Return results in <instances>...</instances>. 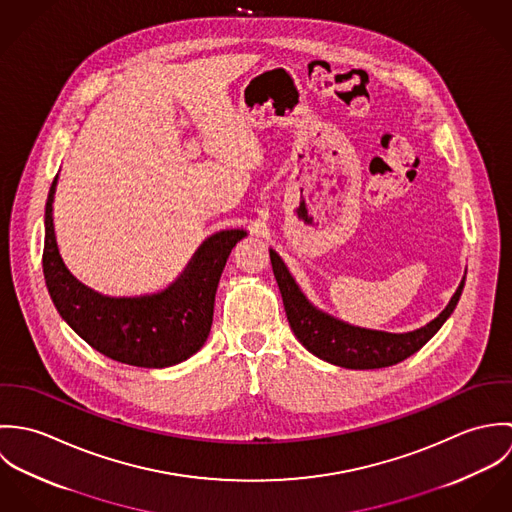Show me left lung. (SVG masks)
Instances as JSON below:
<instances>
[{"label":"left lung","instance_id":"8db88e82","mask_svg":"<svg viewBox=\"0 0 512 512\" xmlns=\"http://www.w3.org/2000/svg\"><path fill=\"white\" fill-rule=\"evenodd\" d=\"M270 260L284 299V309L297 341L321 361L355 370L396 365L420 351L453 313L465 286L463 276L445 309L424 327L408 333H390L351 325L319 309L301 292L288 266L274 248H270Z\"/></svg>","mask_w":512,"mask_h":512}]
</instances>
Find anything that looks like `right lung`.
I'll use <instances>...</instances> for the list:
<instances>
[{"mask_svg": "<svg viewBox=\"0 0 512 512\" xmlns=\"http://www.w3.org/2000/svg\"><path fill=\"white\" fill-rule=\"evenodd\" d=\"M57 179L45 205L43 274L59 315L92 349L124 365L165 368L193 357L211 333L215 295L230 250L248 232L226 228L211 234L165 290L104 295L82 284L63 262L53 224Z\"/></svg>", "mask_w": 512, "mask_h": 512, "instance_id": "1", "label": "right lung"}]
</instances>
